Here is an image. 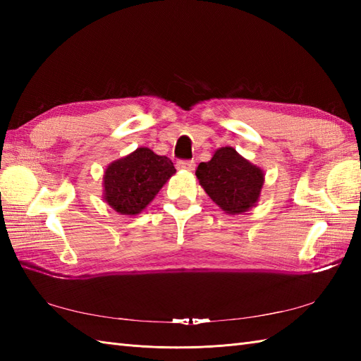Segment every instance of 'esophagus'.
Returning <instances> with one entry per match:
<instances>
[{
	"label": "esophagus",
	"mask_w": 361,
	"mask_h": 361,
	"mask_svg": "<svg viewBox=\"0 0 361 361\" xmlns=\"http://www.w3.org/2000/svg\"><path fill=\"white\" fill-rule=\"evenodd\" d=\"M176 167L183 169V171H194L195 169V163L190 159H180L178 163H176Z\"/></svg>",
	"instance_id": "obj_1"
}]
</instances>
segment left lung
I'll return each instance as SVG.
<instances>
[{
    "label": "left lung",
    "mask_w": 361,
    "mask_h": 361,
    "mask_svg": "<svg viewBox=\"0 0 361 361\" xmlns=\"http://www.w3.org/2000/svg\"><path fill=\"white\" fill-rule=\"evenodd\" d=\"M195 175L204 192L226 214H243L255 206L264 186V171L233 147H220Z\"/></svg>",
    "instance_id": "1"
}]
</instances>
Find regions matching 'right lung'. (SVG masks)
Segmentation results:
<instances>
[{"mask_svg": "<svg viewBox=\"0 0 361 361\" xmlns=\"http://www.w3.org/2000/svg\"><path fill=\"white\" fill-rule=\"evenodd\" d=\"M175 173L173 163L140 147L105 169L104 200L122 216H136Z\"/></svg>", "mask_w": 361, "mask_h": 361, "instance_id": "obj_1", "label": "right lung"}]
</instances>
